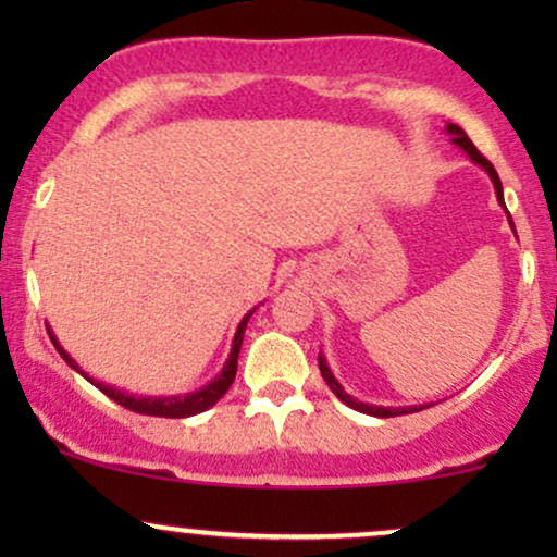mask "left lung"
Returning <instances> with one entry per match:
<instances>
[{
    "label": "left lung",
    "instance_id": "obj_1",
    "mask_svg": "<svg viewBox=\"0 0 557 557\" xmlns=\"http://www.w3.org/2000/svg\"><path fill=\"white\" fill-rule=\"evenodd\" d=\"M445 133H447V136H450V140H453V144L458 146V149H461V151H466V154H469L471 162L479 164V168H482L484 172H487V175H490V181H492V185H495V196H497V203H500V207L505 209V198H503V183H500V177H497L495 168H492V164L487 162V159H484L482 154H479V151H476V146L471 144V138L466 136V133L461 131V127H458V125H453V123H447V125H445ZM505 214H508V209H505ZM508 225H510V230H513V233H516V227H513V220H510V214H508ZM319 372H322L324 382H327V387L332 389V393L337 395V398H341V400L345 403V406H350V408H354V411L369 413V417H380V419H387V417H403V413H413V411H421V408H430V406H434V403H419V406H374V403H363V400H356L354 395H348V393H345V387L341 385V382L335 380V374H332V369H330L327 359H324V354H319Z\"/></svg>",
    "mask_w": 557,
    "mask_h": 557
}]
</instances>
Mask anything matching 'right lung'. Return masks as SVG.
Masks as SVG:
<instances>
[{"label": "right lung", "mask_w": 557, "mask_h": 557, "mask_svg": "<svg viewBox=\"0 0 557 557\" xmlns=\"http://www.w3.org/2000/svg\"><path fill=\"white\" fill-rule=\"evenodd\" d=\"M257 309H259V306H253V309L240 319L238 330H235V335H233V345H230L227 361L222 363V372L216 374L212 382H207L203 387L190 389V393H177V395H136V393H125V389H120L114 385H107V382L94 380V376L88 374L86 369H83L81 363L67 354L65 348H62V343L57 341V335L52 332V327H49V324H47V332H49V341L54 343V348L60 350L62 359L67 361V367L75 369V372H78L83 380L91 382L94 387H99L101 393L107 395V398L120 403V406L131 408V411L144 413V417L185 419V417H196V413H203L207 408H212L214 403L227 393L230 385H233L235 372H238V354H240V345H243V335H246V324H248V319L253 317V311H257Z\"/></svg>", "instance_id": "1"}]
</instances>
